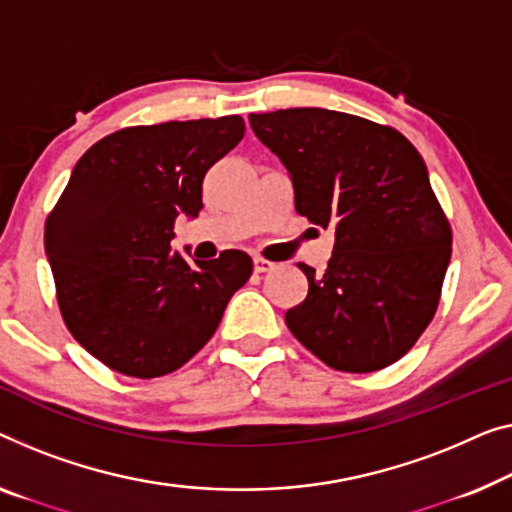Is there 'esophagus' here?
I'll return each mask as SVG.
<instances>
[{"mask_svg":"<svg viewBox=\"0 0 512 512\" xmlns=\"http://www.w3.org/2000/svg\"><path fill=\"white\" fill-rule=\"evenodd\" d=\"M253 264H255V273H269L276 269V264L269 262V259H264V257H255Z\"/></svg>","mask_w":512,"mask_h":512,"instance_id":"34e87169","label":"esophagus"}]
</instances>
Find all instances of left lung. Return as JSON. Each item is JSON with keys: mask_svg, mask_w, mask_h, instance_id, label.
<instances>
[{"mask_svg": "<svg viewBox=\"0 0 512 512\" xmlns=\"http://www.w3.org/2000/svg\"><path fill=\"white\" fill-rule=\"evenodd\" d=\"M264 147L287 167L294 207L333 230L322 276L285 322L312 354L342 372L402 358L437 310L451 262V225L414 144L395 128L324 108L250 114Z\"/></svg>", "mask_w": 512, "mask_h": 512, "instance_id": "8db88e82", "label": "left lung"}]
</instances>
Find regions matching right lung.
Here are the masks:
<instances>
[{
  "mask_svg": "<svg viewBox=\"0 0 512 512\" xmlns=\"http://www.w3.org/2000/svg\"><path fill=\"white\" fill-rule=\"evenodd\" d=\"M243 133L236 114L133 126L75 163L45 220V255L68 331L108 368L137 379L181 368L248 282L243 250L190 264L170 246L174 220L197 218L204 174Z\"/></svg>",
  "mask_w": 512,
  "mask_h": 512,
  "instance_id": "obj_1",
  "label": "right lung"
}]
</instances>
